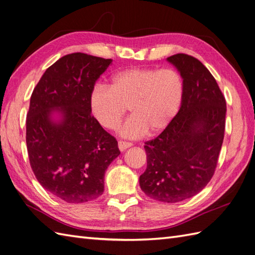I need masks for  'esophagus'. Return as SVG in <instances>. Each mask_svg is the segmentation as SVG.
Instances as JSON below:
<instances>
[{
	"mask_svg": "<svg viewBox=\"0 0 255 255\" xmlns=\"http://www.w3.org/2000/svg\"><path fill=\"white\" fill-rule=\"evenodd\" d=\"M130 146H132V143L130 142H126V141H119V148L121 149L122 152L126 151V149Z\"/></svg>",
	"mask_w": 255,
	"mask_h": 255,
	"instance_id": "1",
	"label": "esophagus"
}]
</instances>
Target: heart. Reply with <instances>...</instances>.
Returning <instances> with one entry per match:
<instances>
[{
    "instance_id": "obj_1",
    "label": "heart",
    "mask_w": 255,
    "mask_h": 255,
    "mask_svg": "<svg viewBox=\"0 0 255 255\" xmlns=\"http://www.w3.org/2000/svg\"><path fill=\"white\" fill-rule=\"evenodd\" d=\"M184 94L183 78L174 69L133 68L111 78L110 86L97 84L91 89L89 106L100 125L114 129L125 115L129 119L117 129L124 138L139 139L148 130L166 129L178 114Z\"/></svg>"
}]
</instances>
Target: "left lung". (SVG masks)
Wrapping results in <instances>:
<instances>
[{"label": "left lung", "instance_id": "obj_1", "mask_svg": "<svg viewBox=\"0 0 255 255\" xmlns=\"http://www.w3.org/2000/svg\"><path fill=\"white\" fill-rule=\"evenodd\" d=\"M167 61L183 78V99L170 125L145 142L147 167L139 182L148 197L173 204L193 197L211 180L224 139L226 101L198 59L177 54Z\"/></svg>", "mask_w": 255, "mask_h": 255}]
</instances>
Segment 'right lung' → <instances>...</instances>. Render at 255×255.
<instances>
[{
  "label": "right lung",
  "instance_id": "1",
  "mask_svg": "<svg viewBox=\"0 0 255 255\" xmlns=\"http://www.w3.org/2000/svg\"><path fill=\"white\" fill-rule=\"evenodd\" d=\"M111 63L82 53L63 56L31 96L25 135L31 168L45 190L70 204L101 196L104 173L121 154L89 106L91 89Z\"/></svg>",
  "mask_w": 255,
  "mask_h": 255
}]
</instances>
